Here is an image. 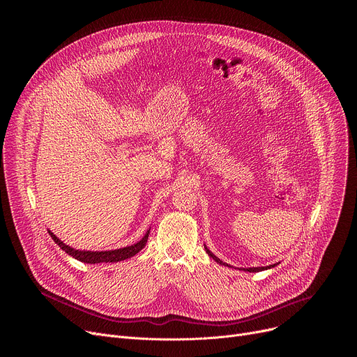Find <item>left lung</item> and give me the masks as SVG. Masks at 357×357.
<instances>
[{
    "label": "left lung",
    "instance_id": "left-lung-1",
    "mask_svg": "<svg viewBox=\"0 0 357 357\" xmlns=\"http://www.w3.org/2000/svg\"><path fill=\"white\" fill-rule=\"evenodd\" d=\"M205 250H206V252L209 254V256L216 261V263H219V264H222V266H226V267H231L230 264H227V263H223L219 257H216L215 254L205 245ZM277 264H273V266H267V267H250V268H240V270H243V271H248V273H259V271H263V270H268V268H273V267H275Z\"/></svg>",
    "mask_w": 357,
    "mask_h": 357
}]
</instances>
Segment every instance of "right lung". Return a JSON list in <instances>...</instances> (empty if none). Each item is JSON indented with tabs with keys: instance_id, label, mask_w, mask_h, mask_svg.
Listing matches in <instances>:
<instances>
[{
	"instance_id": "obj_1",
	"label": "right lung",
	"mask_w": 357,
	"mask_h": 357,
	"mask_svg": "<svg viewBox=\"0 0 357 357\" xmlns=\"http://www.w3.org/2000/svg\"><path fill=\"white\" fill-rule=\"evenodd\" d=\"M47 233L50 234V237L54 238V241L63 250L66 251L69 256H72L73 259L82 261V263H87V264H97V263H117V261H123L127 260L132 256H135L137 252H139L148 240V234L149 230L145 233V236L137 241L132 245H127L123 248H117V250H106V251H86V250H76L68 244H65L62 240H59L52 231L47 230Z\"/></svg>"
}]
</instances>
